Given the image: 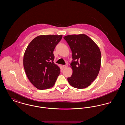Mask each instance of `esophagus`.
<instances>
[{"instance_id": "esophagus-1", "label": "esophagus", "mask_w": 125, "mask_h": 125, "mask_svg": "<svg viewBox=\"0 0 125 125\" xmlns=\"http://www.w3.org/2000/svg\"><path fill=\"white\" fill-rule=\"evenodd\" d=\"M67 66L68 65H63V67L64 68H66L67 67Z\"/></svg>"}]
</instances>
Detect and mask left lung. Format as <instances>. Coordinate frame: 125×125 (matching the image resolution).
<instances>
[{"label":"left lung","instance_id":"obj_1","mask_svg":"<svg viewBox=\"0 0 125 125\" xmlns=\"http://www.w3.org/2000/svg\"><path fill=\"white\" fill-rule=\"evenodd\" d=\"M72 52L71 76L67 78L72 87L79 89L89 86L97 76L101 66V54L98 46L85 34L64 37Z\"/></svg>","mask_w":125,"mask_h":125}]
</instances>
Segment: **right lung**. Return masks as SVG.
Wrapping results in <instances>:
<instances>
[{"instance_id": "right-lung-1", "label": "right lung", "mask_w": 125, "mask_h": 125, "mask_svg": "<svg viewBox=\"0 0 125 125\" xmlns=\"http://www.w3.org/2000/svg\"><path fill=\"white\" fill-rule=\"evenodd\" d=\"M62 35H41L35 38L27 48L23 57L26 75L37 89L52 87L60 73L54 64L53 51Z\"/></svg>"}]
</instances>
